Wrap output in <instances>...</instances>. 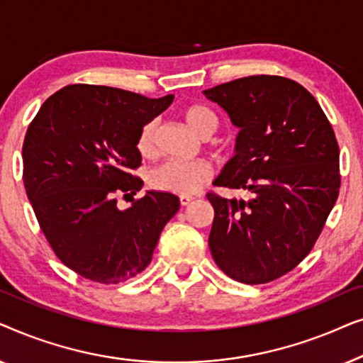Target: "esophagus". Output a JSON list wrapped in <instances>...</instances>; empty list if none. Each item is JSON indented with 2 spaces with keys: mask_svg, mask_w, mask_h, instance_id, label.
Wrapping results in <instances>:
<instances>
[{
  "mask_svg": "<svg viewBox=\"0 0 363 363\" xmlns=\"http://www.w3.org/2000/svg\"><path fill=\"white\" fill-rule=\"evenodd\" d=\"M191 200H193V196H190V195H182V196H180V205H182V206L190 205Z\"/></svg>",
  "mask_w": 363,
  "mask_h": 363,
  "instance_id": "34e87169",
  "label": "esophagus"
}]
</instances>
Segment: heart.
<instances>
[{"instance_id": "1", "label": "heart", "mask_w": 363, "mask_h": 363, "mask_svg": "<svg viewBox=\"0 0 363 363\" xmlns=\"http://www.w3.org/2000/svg\"><path fill=\"white\" fill-rule=\"evenodd\" d=\"M185 123L196 133L198 137L208 135L216 130V117L206 107L193 106L188 107L183 113ZM155 137L157 122H148L143 125L138 135V152L143 157H152L155 153ZM211 178V167L206 162H165L157 168H153L148 182L150 186L158 191L173 193V195H191L200 190Z\"/></svg>"}]
</instances>
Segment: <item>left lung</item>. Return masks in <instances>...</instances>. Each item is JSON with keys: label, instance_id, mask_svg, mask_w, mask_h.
I'll list each match as a JSON object with an SVG mask.
<instances>
[{"label": "left lung", "instance_id": "obj_1", "mask_svg": "<svg viewBox=\"0 0 363 363\" xmlns=\"http://www.w3.org/2000/svg\"><path fill=\"white\" fill-rule=\"evenodd\" d=\"M240 128L210 193L211 256L231 279L264 284L299 264L314 246L340 188L339 145L314 96L291 79L250 76L203 91Z\"/></svg>", "mask_w": 363, "mask_h": 363}]
</instances>
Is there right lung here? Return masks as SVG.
Instances as JSON below:
<instances>
[{"label":"right lung","instance_id":"1","mask_svg":"<svg viewBox=\"0 0 363 363\" xmlns=\"http://www.w3.org/2000/svg\"><path fill=\"white\" fill-rule=\"evenodd\" d=\"M172 102V94L148 99L74 84L49 97L28 127V200L56 256L86 279L118 284L135 277L180 208L178 196L155 190L125 210L117 206V195L142 190L143 182L130 175L142 162L138 135Z\"/></svg>","mask_w":363,"mask_h":363}]
</instances>
